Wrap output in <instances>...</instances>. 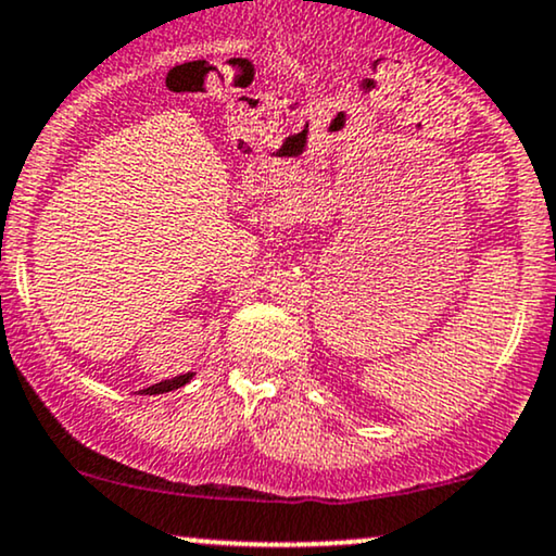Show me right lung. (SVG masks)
Masks as SVG:
<instances>
[{"label":"right lung","mask_w":556,"mask_h":556,"mask_svg":"<svg viewBox=\"0 0 556 556\" xmlns=\"http://www.w3.org/2000/svg\"><path fill=\"white\" fill-rule=\"evenodd\" d=\"M192 377H194V371H189V375H179V377H174V379H166V382L151 384V388H146L143 392H146V395H161V392L179 390V388H185V384H187Z\"/></svg>","instance_id":"obj_1"}]
</instances>
